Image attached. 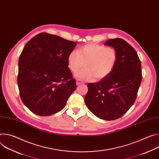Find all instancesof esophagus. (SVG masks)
<instances>
[{
	"label": "esophagus",
	"instance_id": "1",
	"mask_svg": "<svg viewBox=\"0 0 159 159\" xmlns=\"http://www.w3.org/2000/svg\"><path fill=\"white\" fill-rule=\"evenodd\" d=\"M82 83H83V82L81 81L80 80H79V79H77V80H76V84H77V85H80V84H82Z\"/></svg>",
	"mask_w": 159,
	"mask_h": 159
}]
</instances>
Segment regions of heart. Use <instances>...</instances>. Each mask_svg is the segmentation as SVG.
Listing matches in <instances>:
<instances>
[{
	"instance_id": "heart-1",
	"label": "heart",
	"mask_w": 159,
	"mask_h": 159,
	"mask_svg": "<svg viewBox=\"0 0 159 159\" xmlns=\"http://www.w3.org/2000/svg\"><path fill=\"white\" fill-rule=\"evenodd\" d=\"M117 61V53L112 47H105L97 44H87L77 52H71L67 57L69 69L74 72L85 69L75 74L83 80H101L114 69Z\"/></svg>"
}]
</instances>
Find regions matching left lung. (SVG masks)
Masks as SVG:
<instances>
[{
  "label": "left lung",
  "mask_w": 159,
  "mask_h": 159,
  "mask_svg": "<svg viewBox=\"0 0 159 159\" xmlns=\"http://www.w3.org/2000/svg\"><path fill=\"white\" fill-rule=\"evenodd\" d=\"M104 44L117 53L115 66L99 82L88 84L84 101L96 116L111 121L121 117L134 104L142 82V66L137 52L124 39H108Z\"/></svg>",
  "instance_id": "obj_1"
}]
</instances>
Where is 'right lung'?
<instances>
[{"mask_svg": "<svg viewBox=\"0 0 159 159\" xmlns=\"http://www.w3.org/2000/svg\"><path fill=\"white\" fill-rule=\"evenodd\" d=\"M77 43L42 33L25 45L19 57L17 85L20 99L35 115L61 111L76 89L67 57Z\"/></svg>", "mask_w": 159, "mask_h": 159, "instance_id": "right-lung-1", "label": "right lung"}]
</instances>
